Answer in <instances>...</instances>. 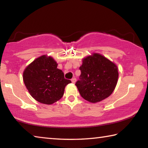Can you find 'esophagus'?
I'll return each mask as SVG.
<instances>
[{"instance_id": "34e87169", "label": "esophagus", "mask_w": 148, "mask_h": 148, "mask_svg": "<svg viewBox=\"0 0 148 148\" xmlns=\"http://www.w3.org/2000/svg\"><path fill=\"white\" fill-rule=\"evenodd\" d=\"M71 81H72V83L75 84V83H76V79L75 78V77H74V78H72V79H71Z\"/></svg>"}]
</instances>
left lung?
<instances>
[{
	"instance_id": "obj_1",
	"label": "left lung",
	"mask_w": 148,
	"mask_h": 148,
	"mask_svg": "<svg viewBox=\"0 0 148 148\" xmlns=\"http://www.w3.org/2000/svg\"><path fill=\"white\" fill-rule=\"evenodd\" d=\"M81 75L76 86L82 98L91 103L106 99L116 88L119 73L117 65L101 54L93 53L82 60Z\"/></svg>"
}]
</instances>
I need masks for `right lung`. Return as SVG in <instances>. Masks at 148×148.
Returning <instances> with one entry per match:
<instances>
[{
	"label": "right lung",
	"mask_w": 148,
	"mask_h": 148,
	"mask_svg": "<svg viewBox=\"0 0 148 148\" xmlns=\"http://www.w3.org/2000/svg\"><path fill=\"white\" fill-rule=\"evenodd\" d=\"M57 65L53 57L44 55L24 70V84L32 98L40 103L52 104L58 101L63 96L66 85L71 83L64 78Z\"/></svg>",
	"instance_id": "add662e5"
}]
</instances>
